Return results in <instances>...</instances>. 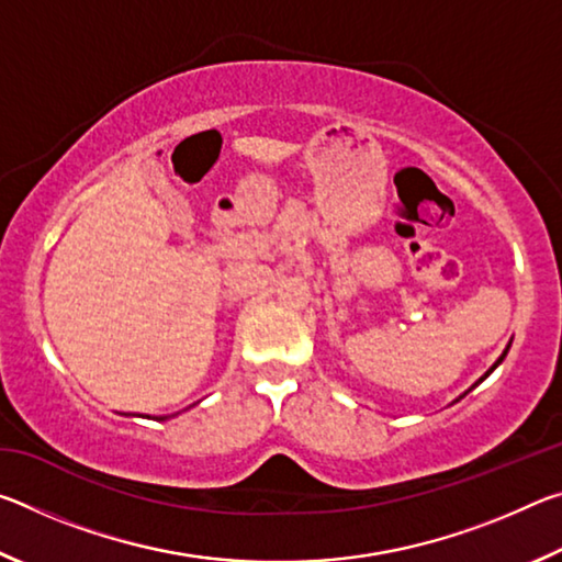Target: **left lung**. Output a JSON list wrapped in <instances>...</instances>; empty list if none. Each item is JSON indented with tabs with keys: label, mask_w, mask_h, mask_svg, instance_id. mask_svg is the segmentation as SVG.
Here are the masks:
<instances>
[{
	"label": "left lung",
	"mask_w": 562,
	"mask_h": 562,
	"mask_svg": "<svg viewBox=\"0 0 562 562\" xmlns=\"http://www.w3.org/2000/svg\"><path fill=\"white\" fill-rule=\"evenodd\" d=\"M508 349H510V347H508ZM508 349H506V351H503V355H501V359H498V361H496V364H493V367H491V369H488V372H486V376H488V374H491V372H493V369H496V367H498V364H501V361H503V359H506V355H508ZM486 376H483V379H486Z\"/></svg>",
	"instance_id": "8db88e82"
}]
</instances>
